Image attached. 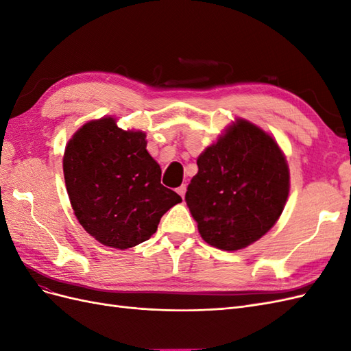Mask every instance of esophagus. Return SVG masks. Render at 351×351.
Here are the masks:
<instances>
[{
	"instance_id": "1",
	"label": "esophagus",
	"mask_w": 351,
	"mask_h": 351,
	"mask_svg": "<svg viewBox=\"0 0 351 351\" xmlns=\"http://www.w3.org/2000/svg\"><path fill=\"white\" fill-rule=\"evenodd\" d=\"M177 193L184 199V195H186V184H182L180 187H177Z\"/></svg>"
}]
</instances>
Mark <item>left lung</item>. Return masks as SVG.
<instances>
[{
	"mask_svg": "<svg viewBox=\"0 0 351 351\" xmlns=\"http://www.w3.org/2000/svg\"><path fill=\"white\" fill-rule=\"evenodd\" d=\"M186 202L200 237L239 250L278 221L290 192V171L274 137L244 119L227 127L197 158Z\"/></svg>",
	"mask_w": 351,
	"mask_h": 351,
	"instance_id": "left-lung-1",
	"label": "left lung"
}]
</instances>
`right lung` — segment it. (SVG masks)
I'll list each match as a JSON object with an SVG mask.
<instances>
[{
    "mask_svg": "<svg viewBox=\"0 0 351 351\" xmlns=\"http://www.w3.org/2000/svg\"><path fill=\"white\" fill-rule=\"evenodd\" d=\"M62 169L74 215L108 247L124 250L151 239L161 217L182 202L161 184L146 134L120 129L112 117L92 120L73 134Z\"/></svg>",
    "mask_w": 351,
    "mask_h": 351,
    "instance_id": "obj_1",
    "label": "right lung"
}]
</instances>
